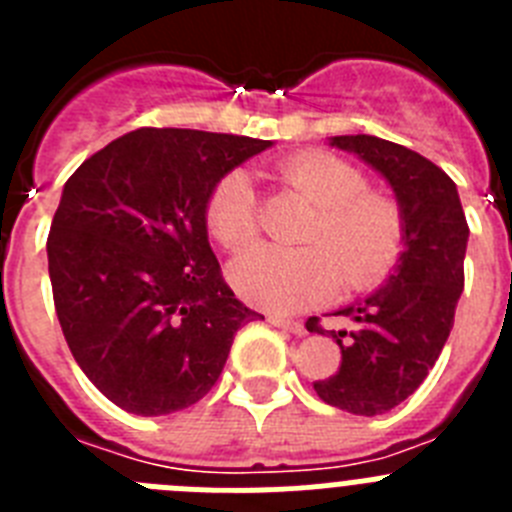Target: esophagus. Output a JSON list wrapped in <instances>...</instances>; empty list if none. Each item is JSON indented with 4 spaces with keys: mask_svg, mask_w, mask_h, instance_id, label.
<instances>
[{
    "mask_svg": "<svg viewBox=\"0 0 512 512\" xmlns=\"http://www.w3.org/2000/svg\"><path fill=\"white\" fill-rule=\"evenodd\" d=\"M271 325H279V328L289 330V333H295V336H305L307 330L300 320H289V318H279V315H269Z\"/></svg>",
    "mask_w": 512,
    "mask_h": 512,
    "instance_id": "esophagus-1",
    "label": "esophagus"
}]
</instances>
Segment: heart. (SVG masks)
<instances>
[{
	"label": "heart",
	"instance_id": "b5f03b06",
	"mask_svg": "<svg viewBox=\"0 0 512 512\" xmlns=\"http://www.w3.org/2000/svg\"><path fill=\"white\" fill-rule=\"evenodd\" d=\"M279 179L315 205L300 248L261 246L230 266L241 300L269 312L320 305L338 289L366 292L390 277L405 248V215L392 197L372 192L364 171L325 151H302L279 164ZM205 223L225 251H243L261 233L259 192L246 169L217 179Z\"/></svg>",
	"mask_w": 512,
	"mask_h": 512
}]
</instances>
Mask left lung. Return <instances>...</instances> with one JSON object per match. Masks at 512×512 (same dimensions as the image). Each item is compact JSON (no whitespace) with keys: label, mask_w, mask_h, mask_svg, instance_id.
<instances>
[{"label":"left lung","mask_w":512,"mask_h":512,"mask_svg":"<svg viewBox=\"0 0 512 512\" xmlns=\"http://www.w3.org/2000/svg\"><path fill=\"white\" fill-rule=\"evenodd\" d=\"M333 146L372 164L405 215L397 271L374 295L336 312L348 328L325 330L320 318L305 323L341 346L338 372L312 390L333 408L369 418L408 400L441 356L464 289L469 225L451 176L420 153L374 135H336Z\"/></svg>","instance_id":"8db88e82"}]
</instances>
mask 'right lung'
<instances>
[{"mask_svg":"<svg viewBox=\"0 0 512 512\" xmlns=\"http://www.w3.org/2000/svg\"><path fill=\"white\" fill-rule=\"evenodd\" d=\"M269 146L138 128L69 176L48 233L53 305L76 364L117 408L153 418L200 402L235 330L264 318L223 279L205 205L220 176Z\"/></svg>","mask_w":512,"mask_h":512,"instance_id":"add662e5","label":"right lung"}]
</instances>
